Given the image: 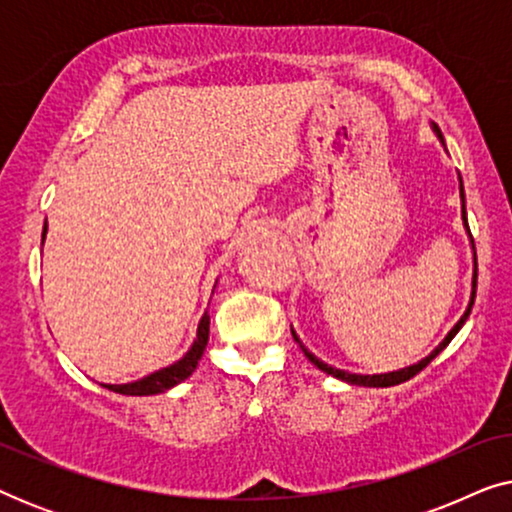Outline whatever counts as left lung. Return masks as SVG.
<instances>
[{"mask_svg":"<svg viewBox=\"0 0 512 512\" xmlns=\"http://www.w3.org/2000/svg\"><path fill=\"white\" fill-rule=\"evenodd\" d=\"M438 137L443 139V135H440V130H438ZM461 179V177H459ZM459 191H461V216H464V223H466V230L468 233H471V228H468V219H466V205H464V184L459 186ZM471 242H473V235H471ZM475 247V244H473ZM475 291H478V256H475V270H473V293H471V303H468V310L464 312V317H461L459 321H457V326L452 328L450 333H447V338L440 342V345L433 349V352L426 356V359H422L419 363H415V366H410V368H403V370H396V373H384V375H354V373H345V370H338V368H333V366H328V363H324V361H319L317 356H314L312 352H307V349L300 345V349H303L305 352V356L307 359H310L314 366H317L319 370H324L326 375H333V377H338V380H345V382H349V384H359V387H394V384H401V382H408L410 377H415L417 373H422V370L429 366V363L436 359V356L443 352V349L450 345L452 342V338L454 335L459 333V328L466 324V319H468V314H471V310H473V303H475ZM291 333H293V328H291ZM293 340L296 342H300L298 340V335L293 333Z\"/></svg>","mask_w":512,"mask_h":512,"instance_id":"8db88e82","label":"left lung"}]
</instances>
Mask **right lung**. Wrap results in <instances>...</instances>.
I'll list each match as a JSON object with an SVG mask.
<instances>
[{"label": "right lung", "instance_id": "right-lung-1", "mask_svg": "<svg viewBox=\"0 0 512 512\" xmlns=\"http://www.w3.org/2000/svg\"><path fill=\"white\" fill-rule=\"evenodd\" d=\"M44 235H46V226H44ZM207 340H209V314L205 312V317L200 319V326H198V338H195L193 347L188 349V354L184 356V359L172 363V366H167L163 370H158V373H151L149 377H144V380H137L130 384H102V387H107L123 396L163 394V391L172 389L174 384L184 382L188 375H193V370H195V366H198L202 352H205Z\"/></svg>", "mask_w": 512, "mask_h": 512}]
</instances>
